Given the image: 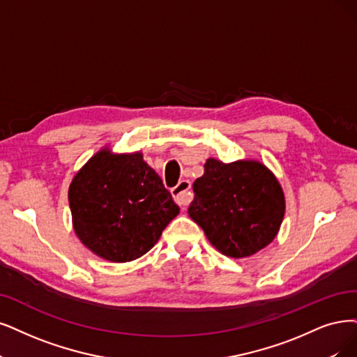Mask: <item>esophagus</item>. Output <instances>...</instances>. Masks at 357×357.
Listing matches in <instances>:
<instances>
[{
  "instance_id": "esophagus-1",
  "label": "esophagus",
  "mask_w": 357,
  "mask_h": 357,
  "mask_svg": "<svg viewBox=\"0 0 357 357\" xmlns=\"http://www.w3.org/2000/svg\"><path fill=\"white\" fill-rule=\"evenodd\" d=\"M172 194H174L176 203L185 210V207L191 203L192 200V191H191V182L187 179L179 181L178 185L172 190Z\"/></svg>"
}]
</instances>
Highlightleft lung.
<instances>
[{"instance_id":"left-lung-1","label":"left lung","mask_w":357,"mask_h":357,"mask_svg":"<svg viewBox=\"0 0 357 357\" xmlns=\"http://www.w3.org/2000/svg\"><path fill=\"white\" fill-rule=\"evenodd\" d=\"M192 188L188 215L222 255L250 257L278 235L285 215L284 191L259 160L223 163L210 157Z\"/></svg>"}]
</instances>
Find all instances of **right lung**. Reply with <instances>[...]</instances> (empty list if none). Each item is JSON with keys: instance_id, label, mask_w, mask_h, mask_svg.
Wrapping results in <instances>:
<instances>
[{"instance_id": "obj_1", "label": "right lung", "mask_w": 357, "mask_h": 357, "mask_svg": "<svg viewBox=\"0 0 357 357\" xmlns=\"http://www.w3.org/2000/svg\"><path fill=\"white\" fill-rule=\"evenodd\" d=\"M75 234L98 257L125 263L144 256L179 213L142 153L104 147L77 170L69 187Z\"/></svg>"}]
</instances>
